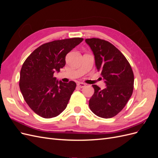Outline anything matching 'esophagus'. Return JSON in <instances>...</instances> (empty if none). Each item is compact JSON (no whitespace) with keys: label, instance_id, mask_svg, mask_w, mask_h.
Listing matches in <instances>:
<instances>
[{"label":"esophagus","instance_id":"1","mask_svg":"<svg viewBox=\"0 0 158 158\" xmlns=\"http://www.w3.org/2000/svg\"><path fill=\"white\" fill-rule=\"evenodd\" d=\"M77 85L80 88H84L85 86V84L84 83H82V82H78L77 84Z\"/></svg>","mask_w":158,"mask_h":158}]
</instances>
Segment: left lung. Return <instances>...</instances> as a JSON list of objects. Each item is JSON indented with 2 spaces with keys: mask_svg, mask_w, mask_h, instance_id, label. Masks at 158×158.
Here are the masks:
<instances>
[{
  "mask_svg": "<svg viewBox=\"0 0 158 158\" xmlns=\"http://www.w3.org/2000/svg\"><path fill=\"white\" fill-rule=\"evenodd\" d=\"M85 41L93 51L95 66L107 85L101 89L92 85L94 94L89 101V109L99 117H113L125 107L132 94L133 71L125 56L111 43L99 38Z\"/></svg>",
  "mask_w": 158,
  "mask_h": 158,
  "instance_id": "left-lung-1",
  "label": "left lung"
}]
</instances>
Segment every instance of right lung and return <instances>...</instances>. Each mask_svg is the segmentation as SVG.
Instances as JSON below:
<instances>
[{
    "mask_svg": "<svg viewBox=\"0 0 158 158\" xmlns=\"http://www.w3.org/2000/svg\"><path fill=\"white\" fill-rule=\"evenodd\" d=\"M83 38L55 40L33 51L23 63L20 77V89L29 107L41 117L58 116L66 109L76 84L64 83L53 76L65 64L69 52Z\"/></svg>",
    "mask_w": 158,
    "mask_h": 158,
    "instance_id": "add662e5",
    "label": "right lung"
}]
</instances>
